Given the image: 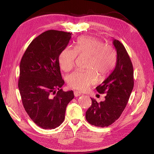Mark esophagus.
I'll list each match as a JSON object with an SVG mask.
<instances>
[{
  "mask_svg": "<svg viewBox=\"0 0 154 154\" xmlns=\"http://www.w3.org/2000/svg\"><path fill=\"white\" fill-rule=\"evenodd\" d=\"M74 96L75 97H78V96H80V95H81V93H80V92H79V91H74Z\"/></svg>",
  "mask_w": 154,
  "mask_h": 154,
  "instance_id": "34e87169",
  "label": "esophagus"
}]
</instances>
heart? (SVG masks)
Returning <instances> with one entry per match:
<instances>
[{
	"instance_id": "heart-1",
	"label": "heart",
	"mask_w": 154,
	"mask_h": 154,
	"mask_svg": "<svg viewBox=\"0 0 154 154\" xmlns=\"http://www.w3.org/2000/svg\"><path fill=\"white\" fill-rule=\"evenodd\" d=\"M77 54L88 57L87 71L76 70L67 77L70 87L79 91H86L100 79H106L114 69L117 54L111 45L104 44L100 39L84 36L80 37L75 48L67 47L61 52L59 62L60 68L69 72L74 68Z\"/></svg>"
}]
</instances>
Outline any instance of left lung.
Returning a JSON list of instances; mask_svg holds the SVG:
<instances>
[{
    "instance_id": "obj_1",
    "label": "left lung",
    "mask_w": 154,
    "mask_h": 154,
    "mask_svg": "<svg viewBox=\"0 0 154 154\" xmlns=\"http://www.w3.org/2000/svg\"><path fill=\"white\" fill-rule=\"evenodd\" d=\"M113 44L117 54L116 66L110 75L96 87L99 94H107L106 100L98 103L91 98L92 105L85 114L87 122L99 127H108L120 117L134 84L132 63L125 47L116 39Z\"/></svg>"
}]
</instances>
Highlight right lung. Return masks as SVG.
Here are the masks:
<instances>
[{
    "label": "right lung",
    "instance_id": "add662e5",
    "mask_svg": "<svg viewBox=\"0 0 154 154\" xmlns=\"http://www.w3.org/2000/svg\"><path fill=\"white\" fill-rule=\"evenodd\" d=\"M71 33L49 30L34 38L20 63L18 87L23 106L33 122L44 129H54L63 122L67 104L74 97L64 92L59 57Z\"/></svg>",
    "mask_w": 154,
    "mask_h": 154
}]
</instances>
